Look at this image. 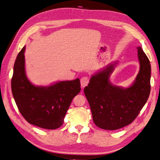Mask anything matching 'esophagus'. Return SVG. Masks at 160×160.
Masks as SVG:
<instances>
[{"label": "esophagus", "mask_w": 160, "mask_h": 160, "mask_svg": "<svg viewBox=\"0 0 160 160\" xmlns=\"http://www.w3.org/2000/svg\"><path fill=\"white\" fill-rule=\"evenodd\" d=\"M89 83V78L88 77H83L81 79V85L82 88H85Z\"/></svg>", "instance_id": "obj_1"}]
</instances>
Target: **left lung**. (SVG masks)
Segmentation results:
<instances>
[{
  "label": "left lung",
  "mask_w": 160,
  "mask_h": 160,
  "mask_svg": "<svg viewBox=\"0 0 160 160\" xmlns=\"http://www.w3.org/2000/svg\"><path fill=\"white\" fill-rule=\"evenodd\" d=\"M139 71L132 84L128 88L115 85L110 76L119 64L111 62L96 71L84 89L97 126L115 130L130 124L136 118L150 93L151 66L141 47H138Z\"/></svg>",
  "instance_id": "1"
}]
</instances>
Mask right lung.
I'll return each instance as SVG.
<instances>
[{"label":"right lung","instance_id":"obj_1","mask_svg":"<svg viewBox=\"0 0 160 160\" xmlns=\"http://www.w3.org/2000/svg\"><path fill=\"white\" fill-rule=\"evenodd\" d=\"M25 46L14 62L11 89L14 101L27 122L47 129H55L63 123L65 115L74 97L80 91V81H60L49 85H35L25 71Z\"/></svg>","mask_w":160,"mask_h":160}]
</instances>
